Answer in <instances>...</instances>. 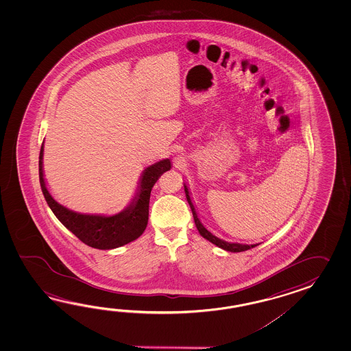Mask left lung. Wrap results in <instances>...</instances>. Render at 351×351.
<instances>
[{"mask_svg": "<svg viewBox=\"0 0 351 351\" xmlns=\"http://www.w3.org/2000/svg\"><path fill=\"white\" fill-rule=\"evenodd\" d=\"M184 192H186V201L189 203L191 209H192V213H193L194 223H195V227H197L198 232L201 233L202 237L208 239L209 242H212L213 245L221 247V248H223L226 251H230V252H243V251H247V250H250V248H254V247L257 246V245L230 243V242H226L223 239H218V237H216L215 234H212V233H210V232H209L208 230L202 224L201 221H199V218L197 216L195 209H194L193 203L191 201V197H189V192H188V188H186V186H184Z\"/></svg>", "mask_w": 351, "mask_h": 351, "instance_id": "left-lung-1", "label": "left lung"}]
</instances>
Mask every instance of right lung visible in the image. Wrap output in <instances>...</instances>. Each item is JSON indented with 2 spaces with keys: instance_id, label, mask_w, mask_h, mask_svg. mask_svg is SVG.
<instances>
[{
  "instance_id": "1",
  "label": "right lung",
  "mask_w": 351,
  "mask_h": 351,
  "mask_svg": "<svg viewBox=\"0 0 351 351\" xmlns=\"http://www.w3.org/2000/svg\"><path fill=\"white\" fill-rule=\"evenodd\" d=\"M43 156L44 143L41 145L38 157V177L40 186L49 207L69 231L73 232L85 245L97 250H112L124 246L142 236L148 224L152 188L163 173L171 169L169 159H163L156 165H150L143 173L139 191L125 210L115 216H94L73 212L53 199L44 180Z\"/></svg>"
}]
</instances>
